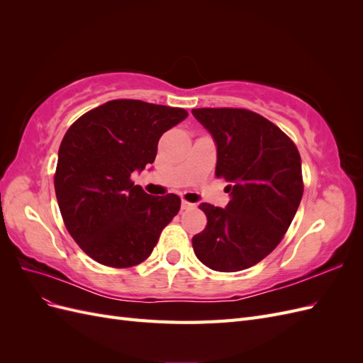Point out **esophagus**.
Segmentation results:
<instances>
[{
    "mask_svg": "<svg viewBox=\"0 0 363 363\" xmlns=\"http://www.w3.org/2000/svg\"><path fill=\"white\" fill-rule=\"evenodd\" d=\"M195 207V204H192V203H188V201H182V211H189V208H194Z\"/></svg>",
    "mask_w": 363,
    "mask_h": 363,
    "instance_id": "esophagus-1",
    "label": "esophagus"
}]
</instances>
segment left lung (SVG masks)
Here are the masks:
<instances>
[{
	"label": "left lung",
	"mask_w": 363,
	"mask_h": 363,
	"mask_svg": "<svg viewBox=\"0 0 363 363\" xmlns=\"http://www.w3.org/2000/svg\"><path fill=\"white\" fill-rule=\"evenodd\" d=\"M216 145V177L228 183L225 208L201 203L207 225L192 238L195 256L221 272L256 265L276 248L303 196L301 157L294 142L245 108H192Z\"/></svg>",
	"instance_id": "left-lung-1"
}]
</instances>
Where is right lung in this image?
Listing matches in <instances>:
<instances>
[{"label": "right lung", "instance_id": "add662e5", "mask_svg": "<svg viewBox=\"0 0 363 363\" xmlns=\"http://www.w3.org/2000/svg\"><path fill=\"white\" fill-rule=\"evenodd\" d=\"M186 116L179 107L113 100L67 131L54 189L69 235L95 262L112 268L144 262L179 213L177 195H150L130 177L155 162L160 136Z\"/></svg>", "mask_w": 363, "mask_h": 363}]
</instances>
